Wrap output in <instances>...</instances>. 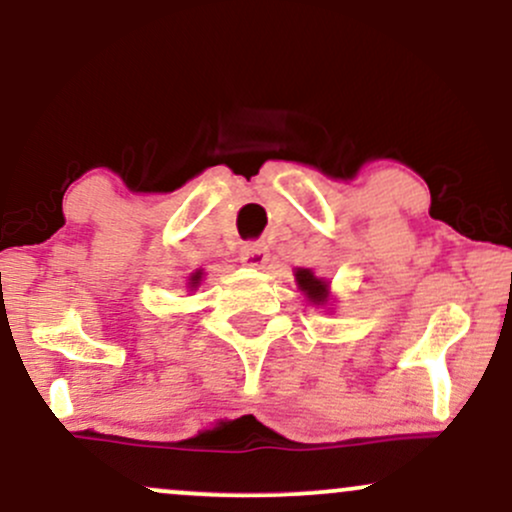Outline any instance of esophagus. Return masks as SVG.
I'll return each instance as SVG.
<instances>
[{"label": "esophagus", "mask_w": 512, "mask_h": 512, "mask_svg": "<svg viewBox=\"0 0 512 512\" xmlns=\"http://www.w3.org/2000/svg\"><path fill=\"white\" fill-rule=\"evenodd\" d=\"M267 245L264 243H245L243 248H240V260L245 264H250V267H262L264 262H267Z\"/></svg>", "instance_id": "1"}]
</instances>
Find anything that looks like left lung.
<instances>
[{
	"label": "left lung",
	"mask_w": 512,
	"mask_h": 512,
	"mask_svg": "<svg viewBox=\"0 0 512 512\" xmlns=\"http://www.w3.org/2000/svg\"><path fill=\"white\" fill-rule=\"evenodd\" d=\"M296 281H298V286H301V291L308 293L310 301H313V303H325L327 284H325V281L317 279V276L310 272V269H298Z\"/></svg>",
	"instance_id": "left-lung-1"
}]
</instances>
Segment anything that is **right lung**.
Returning a JSON list of instances; mask_svg holds the SVG:
<instances>
[{"label": "right lung", "instance_id": "right-lung-1", "mask_svg": "<svg viewBox=\"0 0 512 512\" xmlns=\"http://www.w3.org/2000/svg\"><path fill=\"white\" fill-rule=\"evenodd\" d=\"M199 279H202V272H197V274H192V286H197L199 284Z\"/></svg>", "mask_w": 512, "mask_h": 512}]
</instances>
